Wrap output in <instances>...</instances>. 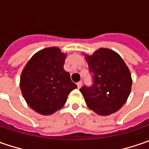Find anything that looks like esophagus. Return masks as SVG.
I'll return each mask as SVG.
<instances>
[{
    "label": "esophagus",
    "instance_id": "1",
    "mask_svg": "<svg viewBox=\"0 0 149 149\" xmlns=\"http://www.w3.org/2000/svg\"><path fill=\"white\" fill-rule=\"evenodd\" d=\"M77 86H78V89H80L81 88V86H82V81H79L77 83Z\"/></svg>",
    "mask_w": 149,
    "mask_h": 149
}]
</instances>
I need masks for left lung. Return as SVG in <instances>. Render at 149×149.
<instances>
[{
	"instance_id": "1",
	"label": "left lung",
	"mask_w": 149,
	"mask_h": 149,
	"mask_svg": "<svg viewBox=\"0 0 149 149\" xmlns=\"http://www.w3.org/2000/svg\"><path fill=\"white\" fill-rule=\"evenodd\" d=\"M93 84L79 89L91 110L99 115H109L125 104L130 95L132 78L128 66L113 50L100 48L85 55Z\"/></svg>"
}]
</instances>
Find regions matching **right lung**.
Wrapping results in <instances>:
<instances>
[{"label":"right lung","mask_w":149,"mask_h":149,"mask_svg":"<svg viewBox=\"0 0 149 149\" xmlns=\"http://www.w3.org/2000/svg\"><path fill=\"white\" fill-rule=\"evenodd\" d=\"M66 54L57 47L41 49L31 57L20 75L22 95L33 110L49 115L65 105L77 85L65 70Z\"/></svg>","instance_id":"right-lung-1"}]
</instances>
